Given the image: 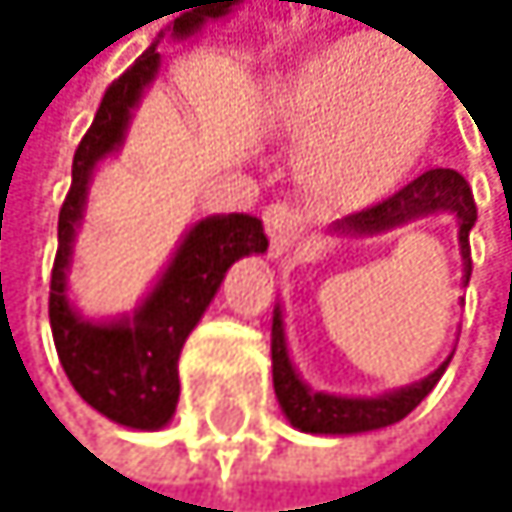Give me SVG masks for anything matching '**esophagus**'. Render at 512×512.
Masks as SVG:
<instances>
[{"mask_svg": "<svg viewBox=\"0 0 512 512\" xmlns=\"http://www.w3.org/2000/svg\"><path fill=\"white\" fill-rule=\"evenodd\" d=\"M264 227H267V236H270V258L273 261H282L294 251V245L301 242L304 236V218L298 208L291 205H270L264 211Z\"/></svg>", "mask_w": 512, "mask_h": 512, "instance_id": "obj_1", "label": "esophagus"}]
</instances>
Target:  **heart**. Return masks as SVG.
<instances>
[{"label":"heart","mask_w":512,"mask_h":512,"mask_svg":"<svg viewBox=\"0 0 512 512\" xmlns=\"http://www.w3.org/2000/svg\"><path fill=\"white\" fill-rule=\"evenodd\" d=\"M439 113L436 73L375 36L316 48L273 101L276 125L304 141V184L334 208H362L396 190L427 156Z\"/></svg>","instance_id":"1"}]
</instances>
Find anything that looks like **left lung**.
Listing matches in <instances>:
<instances>
[{
  "instance_id": "1",
  "label": "left lung",
  "mask_w": 512,
  "mask_h": 512,
  "mask_svg": "<svg viewBox=\"0 0 512 512\" xmlns=\"http://www.w3.org/2000/svg\"><path fill=\"white\" fill-rule=\"evenodd\" d=\"M448 211L458 224V245H461V285L467 288L470 282V230L476 224V202L467 187V181L458 171L451 168H433L424 171L421 178H415L408 187H402L396 196L371 205L365 211H356L350 218L331 224V233L341 236H378L390 233L396 227H405L411 221L430 218V214ZM270 353H273V390L279 399V408L285 411V418L291 427H298L301 433H319V436H353V433H368L381 430L396 421H402L408 411H415L421 399L436 387L442 378V371L448 368L451 356L430 371L427 378L387 390L381 396H334L313 390L291 362L288 353V338H285V322H282V307H273V334H270Z\"/></svg>"
}]
</instances>
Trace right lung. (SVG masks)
<instances>
[{"label": "right lung", "mask_w": 512, "mask_h": 512, "mask_svg": "<svg viewBox=\"0 0 512 512\" xmlns=\"http://www.w3.org/2000/svg\"><path fill=\"white\" fill-rule=\"evenodd\" d=\"M242 0H214L202 14L174 21L171 36L190 39L208 17H224ZM162 39V33H159ZM159 39L104 91L91 128L73 156V184L57 218V258L51 270V334L76 393L104 418L128 430H162L178 408V359L190 331L218 294L227 270L248 254H264V224L251 214H211L196 221L168 267L131 313L85 319L70 301L73 245L85 221L88 187L97 165L122 150L137 104L159 76Z\"/></svg>", "instance_id": "1"}]
</instances>
